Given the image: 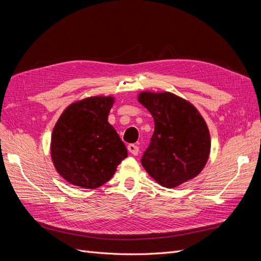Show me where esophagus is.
Returning <instances> with one entry per match:
<instances>
[{
    "label": "esophagus",
    "instance_id": "1",
    "mask_svg": "<svg viewBox=\"0 0 261 261\" xmlns=\"http://www.w3.org/2000/svg\"><path fill=\"white\" fill-rule=\"evenodd\" d=\"M127 149H128V151H129L132 154H134V155H137L138 152H139V148H138V146L135 145V144L128 145V146H127Z\"/></svg>",
    "mask_w": 261,
    "mask_h": 261
}]
</instances>
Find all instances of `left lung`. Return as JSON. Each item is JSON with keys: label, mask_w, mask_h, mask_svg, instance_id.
I'll return each mask as SVG.
<instances>
[{"label": "left lung", "mask_w": 261, "mask_h": 261, "mask_svg": "<svg viewBox=\"0 0 261 261\" xmlns=\"http://www.w3.org/2000/svg\"><path fill=\"white\" fill-rule=\"evenodd\" d=\"M137 100L154 121L151 143L141 159L148 174L167 188L199 175L209 159L211 138L197 108L169 91H141Z\"/></svg>", "instance_id": "1"}]
</instances>
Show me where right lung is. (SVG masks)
<instances>
[{
    "label": "right lung",
    "instance_id": "add662e5",
    "mask_svg": "<svg viewBox=\"0 0 261 261\" xmlns=\"http://www.w3.org/2000/svg\"><path fill=\"white\" fill-rule=\"evenodd\" d=\"M113 96H93L69 105L55 124L51 159L69 184L94 189L111 179L127 156L123 141L108 122Z\"/></svg>",
    "mask_w": 261,
    "mask_h": 261
}]
</instances>
